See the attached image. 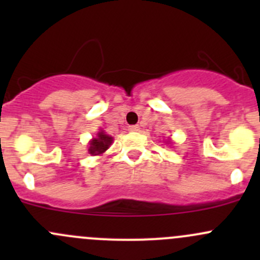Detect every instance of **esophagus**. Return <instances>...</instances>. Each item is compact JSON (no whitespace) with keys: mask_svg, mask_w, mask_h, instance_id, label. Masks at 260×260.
<instances>
[{"mask_svg":"<svg viewBox=\"0 0 260 260\" xmlns=\"http://www.w3.org/2000/svg\"><path fill=\"white\" fill-rule=\"evenodd\" d=\"M128 131H129V132H138V131H140V125H129V127H128Z\"/></svg>","mask_w":260,"mask_h":260,"instance_id":"esophagus-1","label":"esophagus"}]
</instances>
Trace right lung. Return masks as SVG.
Instances as JSON below:
<instances>
[{"instance_id":"1","label":"right lung","mask_w":260,"mask_h":260,"mask_svg":"<svg viewBox=\"0 0 260 260\" xmlns=\"http://www.w3.org/2000/svg\"><path fill=\"white\" fill-rule=\"evenodd\" d=\"M112 142H113V137L106 135L104 131H101V132H98L96 137L93 138V140L89 142L88 152L90 154H93V156L103 154L104 152L109 148V146L112 145Z\"/></svg>"}]
</instances>
